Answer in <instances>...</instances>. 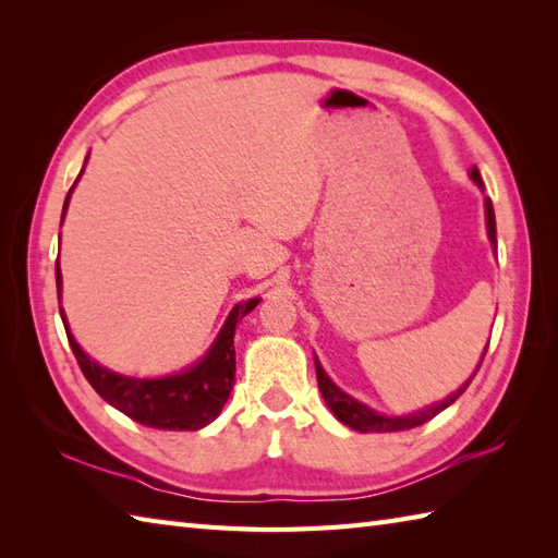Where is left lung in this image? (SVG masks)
I'll list each match as a JSON object with an SVG mask.
<instances>
[{"mask_svg": "<svg viewBox=\"0 0 558 558\" xmlns=\"http://www.w3.org/2000/svg\"><path fill=\"white\" fill-rule=\"evenodd\" d=\"M470 177L477 182V186H482V177H480V170H477V168L470 170ZM484 210H487L489 240H492V244L496 246V218H494L492 198L484 201ZM487 348H489V342H487ZM484 354H487V350L482 352V360H484ZM314 362H316L318 388H322V396H324V400H326V405H328L330 410H333V414H336V417H338L342 424H348L350 429L362 432V434H366V432L386 434V432H405V429H414V426H420V424H424V422H429L432 417H436V414L444 412L448 405H453V402H456L462 393H465V388L470 386L472 378H475V376H472L468 384H462V386L456 390V393H450V396L444 398L441 402H434V405H429V408L417 410V412H410V414H402V417H386V414H378L376 410L366 408L364 402H360V400H354L352 396H348L345 390H340L333 381H330L328 374L324 372V366L318 364L316 357H314ZM480 364H482V362H480ZM480 364H477V369H480ZM475 374H477V372H475Z\"/></svg>", "mask_w": 558, "mask_h": 558, "instance_id": "obj_1", "label": "left lung"}]
</instances>
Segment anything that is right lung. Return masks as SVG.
I'll list each match as a JSON object with an SVG mask.
<instances>
[{"mask_svg": "<svg viewBox=\"0 0 558 558\" xmlns=\"http://www.w3.org/2000/svg\"><path fill=\"white\" fill-rule=\"evenodd\" d=\"M74 186H71L66 194L62 220ZM54 276L57 300H62V270H59V258ZM256 304V298L236 304L230 312L228 322L220 328L216 342H213L210 350L201 357V362L189 366L182 374L162 378H134L105 369L96 360H90L88 354L78 348L74 336L69 333L62 306H59V314H62L69 345L74 350V357L81 366L83 376L88 378V384L98 390V396L102 400H108L112 408L124 412L126 417H132L144 426H153V429L196 432L216 420L222 405L230 398V390L234 386V326L240 324Z\"/></svg>", "mask_w": 558, "mask_h": 558, "instance_id": "right-lung-1", "label": "right lung"}]
</instances>
